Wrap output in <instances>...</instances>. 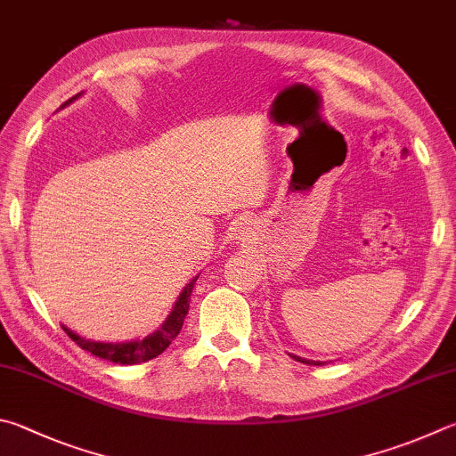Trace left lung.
<instances>
[{
	"instance_id": "1",
	"label": "left lung",
	"mask_w": 456,
	"mask_h": 456,
	"mask_svg": "<svg viewBox=\"0 0 456 456\" xmlns=\"http://www.w3.org/2000/svg\"><path fill=\"white\" fill-rule=\"evenodd\" d=\"M291 357H293L295 361L305 362V365H322V362H319V361H307V359H301V357H297V354H291Z\"/></svg>"
}]
</instances>
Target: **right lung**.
Returning a JSON list of instances; mask_svg holds the SVG:
<instances>
[{
    "label": "right lung",
    "instance_id": "add662e5",
    "mask_svg": "<svg viewBox=\"0 0 456 456\" xmlns=\"http://www.w3.org/2000/svg\"><path fill=\"white\" fill-rule=\"evenodd\" d=\"M81 94H77L76 97H71L69 102H65L61 107L69 105L73 99H77ZM197 277L189 283L183 293L179 295V299L175 303V307L169 313V317L165 319L163 325L155 330V333L147 335L145 338H135V341H127V343H102V341H91V338H84L79 337L77 333H73L71 329L63 327L65 333L69 335L71 341H76L81 349L95 354L99 359L118 362V365H139V362L151 361L155 359L157 354H161L167 346L171 345L173 338L179 335L181 327H183L185 314L189 311V297L193 293V285H195Z\"/></svg>",
    "mask_w": 456,
    "mask_h": 456
}]
</instances>
